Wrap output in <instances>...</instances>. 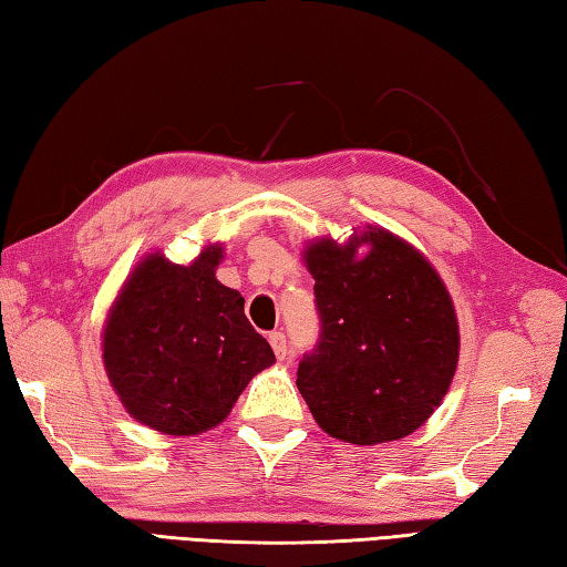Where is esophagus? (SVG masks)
Returning a JSON list of instances; mask_svg holds the SVG:
<instances>
[{"mask_svg":"<svg viewBox=\"0 0 567 567\" xmlns=\"http://www.w3.org/2000/svg\"><path fill=\"white\" fill-rule=\"evenodd\" d=\"M268 341H270V346H272L275 355L282 360V358L287 355V339H285V333H282V331H272Z\"/></svg>","mask_w":567,"mask_h":567,"instance_id":"obj_1","label":"esophagus"}]
</instances>
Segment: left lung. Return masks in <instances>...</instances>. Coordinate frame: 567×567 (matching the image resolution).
<instances>
[{"label":"left lung","instance_id":"8db88e82","mask_svg":"<svg viewBox=\"0 0 567 567\" xmlns=\"http://www.w3.org/2000/svg\"><path fill=\"white\" fill-rule=\"evenodd\" d=\"M371 250L363 259L357 248ZM315 275L319 341L299 360L297 388L333 439H404L433 414L457 365L453 299L431 262L384 228L305 250Z\"/></svg>","mask_w":567,"mask_h":567}]
</instances>
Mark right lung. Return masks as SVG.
Returning <instances> with one entry per match:
<instances>
[{"instance_id": "obj_1", "label": "right lung", "mask_w": 567, "mask_h": 567, "mask_svg": "<svg viewBox=\"0 0 567 567\" xmlns=\"http://www.w3.org/2000/svg\"><path fill=\"white\" fill-rule=\"evenodd\" d=\"M221 258L219 244L192 265L151 252L106 317L102 348L114 392L131 416L167 436L221 424L252 375L275 363L244 315V297L216 280Z\"/></svg>"}]
</instances>
